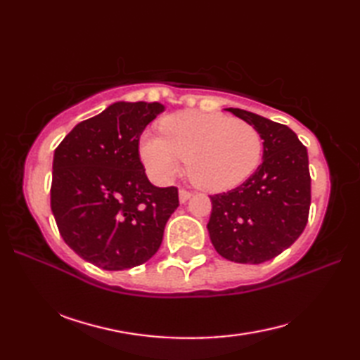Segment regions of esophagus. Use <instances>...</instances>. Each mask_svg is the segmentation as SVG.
<instances>
[{"instance_id": "obj_1", "label": "esophagus", "mask_w": 360, "mask_h": 360, "mask_svg": "<svg viewBox=\"0 0 360 360\" xmlns=\"http://www.w3.org/2000/svg\"><path fill=\"white\" fill-rule=\"evenodd\" d=\"M192 192H188V190H186V188H181L179 190V201L181 202H186V201H188L190 198H192Z\"/></svg>"}]
</instances>
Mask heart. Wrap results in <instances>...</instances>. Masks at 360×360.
I'll return each instance as SVG.
<instances>
[{"instance_id":"heart-1","label":"heart","mask_w":360,"mask_h":360,"mask_svg":"<svg viewBox=\"0 0 360 360\" xmlns=\"http://www.w3.org/2000/svg\"><path fill=\"white\" fill-rule=\"evenodd\" d=\"M160 131L143 133L139 141L145 170L159 184L174 178L187 155L190 179L209 192L240 186L262 162V134L224 114L179 111L160 122Z\"/></svg>"}]
</instances>
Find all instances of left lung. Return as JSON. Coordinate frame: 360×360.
Listing matches in <instances>:
<instances>
[{
    "label": "left lung",
    "mask_w": 360,
    "mask_h": 360,
    "mask_svg": "<svg viewBox=\"0 0 360 360\" xmlns=\"http://www.w3.org/2000/svg\"><path fill=\"white\" fill-rule=\"evenodd\" d=\"M262 134L263 164L241 186L210 196L209 235L221 257L259 264L302 235L311 205L307 147L286 125L240 108H227Z\"/></svg>",
    "instance_id": "obj_1"
}]
</instances>
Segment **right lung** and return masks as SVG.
<instances>
[{
    "instance_id": "1",
    "label": "right lung",
    "mask_w": 360,
    "mask_h": 360,
    "mask_svg": "<svg viewBox=\"0 0 360 360\" xmlns=\"http://www.w3.org/2000/svg\"><path fill=\"white\" fill-rule=\"evenodd\" d=\"M164 110L116 102L75 125L53 153L51 209L60 235L105 271L148 262L179 205L178 188L153 186L139 158L142 131Z\"/></svg>"
}]
</instances>
